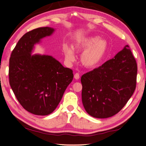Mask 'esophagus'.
<instances>
[{"mask_svg": "<svg viewBox=\"0 0 146 146\" xmlns=\"http://www.w3.org/2000/svg\"><path fill=\"white\" fill-rule=\"evenodd\" d=\"M74 78L76 80H78L80 78V74L78 73H75V74H74Z\"/></svg>", "mask_w": 146, "mask_h": 146, "instance_id": "1", "label": "esophagus"}]
</instances>
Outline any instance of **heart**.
<instances>
[{
    "label": "heart",
    "instance_id": "1",
    "mask_svg": "<svg viewBox=\"0 0 146 146\" xmlns=\"http://www.w3.org/2000/svg\"><path fill=\"white\" fill-rule=\"evenodd\" d=\"M77 52L83 51L80 57L83 65L88 68H93L100 65L106 55L108 44L104 40H100L98 36H89L78 41L74 46ZM63 51L66 62L71 65L75 60L73 50L67 45H64Z\"/></svg>",
    "mask_w": 146,
    "mask_h": 146
}]
</instances>
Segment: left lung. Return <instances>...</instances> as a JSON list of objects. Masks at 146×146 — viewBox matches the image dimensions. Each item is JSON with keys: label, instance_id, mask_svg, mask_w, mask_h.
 <instances>
[{"label": "left lung", "instance_id": "8db88e82", "mask_svg": "<svg viewBox=\"0 0 146 146\" xmlns=\"http://www.w3.org/2000/svg\"><path fill=\"white\" fill-rule=\"evenodd\" d=\"M137 73L136 61L126 45L113 58L84 74L81 96L86 111L97 118L119 113L134 92Z\"/></svg>", "mask_w": 146, "mask_h": 146}]
</instances>
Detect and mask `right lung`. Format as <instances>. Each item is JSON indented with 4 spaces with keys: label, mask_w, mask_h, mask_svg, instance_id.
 I'll use <instances>...</instances> for the list:
<instances>
[{
    "label": "right lung",
    "mask_w": 146,
    "mask_h": 146,
    "mask_svg": "<svg viewBox=\"0 0 146 146\" xmlns=\"http://www.w3.org/2000/svg\"><path fill=\"white\" fill-rule=\"evenodd\" d=\"M54 29L40 27L23 35L9 60V83L19 103L33 114L45 116L56 109L73 78V70L48 55H32L34 44Z\"/></svg>",
    "instance_id": "right-lung-1"
}]
</instances>
